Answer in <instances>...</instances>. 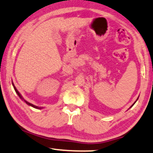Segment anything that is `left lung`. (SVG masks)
Instances as JSON below:
<instances>
[{"instance_id":"left-lung-1","label":"left lung","mask_w":153,"mask_h":153,"mask_svg":"<svg viewBox=\"0 0 153 153\" xmlns=\"http://www.w3.org/2000/svg\"><path fill=\"white\" fill-rule=\"evenodd\" d=\"M135 103H136V102H134V103H133V105H132V106H131V107H133V105H134V104H135ZM131 107H130V108H131Z\"/></svg>"}]
</instances>
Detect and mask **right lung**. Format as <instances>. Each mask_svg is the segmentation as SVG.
Listing matches in <instances>:
<instances>
[{"instance_id":"right-lung-1","label":"right lung","mask_w":153,"mask_h":153,"mask_svg":"<svg viewBox=\"0 0 153 153\" xmlns=\"http://www.w3.org/2000/svg\"><path fill=\"white\" fill-rule=\"evenodd\" d=\"M13 88H14V89H15V92H16V93L18 94V96L20 97L21 98V99H22V100H24V101L26 102V104H27L28 105H30V106H31V107H34V108H36V109H42V107H36V106H35V105H34V104H31V103H30V102H27L26 100H25L24 99H23L22 98V97L21 96V94H20V92H18V91H17V90L16 89V88H15V87L14 86V85L13 84Z\"/></svg>"}]
</instances>
